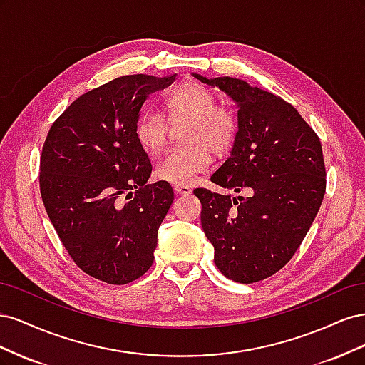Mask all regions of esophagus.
Here are the masks:
<instances>
[{"instance_id": "obj_1", "label": "esophagus", "mask_w": 365, "mask_h": 365, "mask_svg": "<svg viewBox=\"0 0 365 365\" xmlns=\"http://www.w3.org/2000/svg\"><path fill=\"white\" fill-rule=\"evenodd\" d=\"M173 190L176 193H180V195H189V193H192V189L187 184H175L173 185Z\"/></svg>"}]
</instances>
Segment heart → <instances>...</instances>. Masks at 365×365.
Masks as SVG:
<instances>
[{
  "instance_id": "b5f03b06",
  "label": "heart",
  "mask_w": 365,
  "mask_h": 365,
  "mask_svg": "<svg viewBox=\"0 0 365 365\" xmlns=\"http://www.w3.org/2000/svg\"><path fill=\"white\" fill-rule=\"evenodd\" d=\"M172 125L185 120L181 140L185 145L169 150L155 165V176L170 184H187L202 173L215 155L225 153L236 135V118L230 109L216 105L215 94L196 82L176 88L164 101ZM161 114L146 109L134 125L138 146L148 153H158L168 143L169 123Z\"/></svg>"
}]
</instances>
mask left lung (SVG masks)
<instances>
[{"label":"left lung","instance_id":"1","mask_svg":"<svg viewBox=\"0 0 365 365\" xmlns=\"http://www.w3.org/2000/svg\"><path fill=\"white\" fill-rule=\"evenodd\" d=\"M201 82L217 86L237 105L233 150L212 181L231 197L195 189L201 224L227 279L254 283L280 271L300 247L326 193L322 141L282 97L235 77Z\"/></svg>","mask_w":365,"mask_h":365}]
</instances>
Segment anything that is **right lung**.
I'll use <instances>...</instances> for the list:
<instances>
[{"label": "right lung", "instance_id": "1", "mask_svg": "<svg viewBox=\"0 0 365 365\" xmlns=\"http://www.w3.org/2000/svg\"><path fill=\"white\" fill-rule=\"evenodd\" d=\"M175 77L130 74L94 88L56 118L42 146L39 189L51 224L77 267L109 284L152 267L173 202L169 182L148 184L152 164L134 125L148 96Z\"/></svg>", "mask_w": 365, "mask_h": 365}]
</instances>
